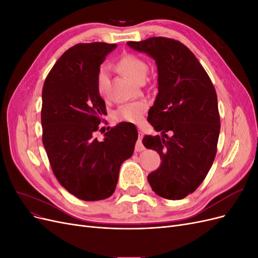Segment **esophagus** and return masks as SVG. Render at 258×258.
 Returning <instances> with one entry per match:
<instances>
[{"mask_svg": "<svg viewBox=\"0 0 258 258\" xmlns=\"http://www.w3.org/2000/svg\"><path fill=\"white\" fill-rule=\"evenodd\" d=\"M142 138H143V132L141 130H139V139L136 145V152H141L144 150V146L142 144Z\"/></svg>", "mask_w": 258, "mask_h": 258, "instance_id": "esophagus-1", "label": "esophagus"}]
</instances>
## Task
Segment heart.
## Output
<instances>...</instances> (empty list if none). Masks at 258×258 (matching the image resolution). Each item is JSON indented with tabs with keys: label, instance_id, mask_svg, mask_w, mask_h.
I'll return each mask as SVG.
<instances>
[{
	"label": "heart",
	"instance_id": "b5f03b06",
	"mask_svg": "<svg viewBox=\"0 0 258 258\" xmlns=\"http://www.w3.org/2000/svg\"><path fill=\"white\" fill-rule=\"evenodd\" d=\"M118 68L120 71L127 75L131 81L136 83L144 82L146 74L148 72L147 62L141 57L136 54L127 53L122 56L118 61ZM108 82H110V73L108 68L102 66L97 73L96 85L97 90L100 96L105 97L108 90ZM147 108V102L145 100H140L137 102L121 105L115 113V118L120 121H131L139 122L141 121L144 112Z\"/></svg>",
	"mask_w": 258,
	"mask_h": 258
}]
</instances>
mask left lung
Masks as SVG:
<instances>
[{"label":"left lung","mask_w":258,"mask_h":258,"mask_svg":"<svg viewBox=\"0 0 258 258\" xmlns=\"http://www.w3.org/2000/svg\"><path fill=\"white\" fill-rule=\"evenodd\" d=\"M127 45L153 58L158 72L147 120L161 137L145 136L143 144L159 154L161 165L148 174V183L162 198L183 199L204 182L215 158L221 120L214 86L181 42L151 37Z\"/></svg>","instance_id":"1"}]
</instances>
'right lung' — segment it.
<instances>
[{"label": "right lung", "mask_w": 258, "mask_h": 258, "mask_svg": "<svg viewBox=\"0 0 258 258\" xmlns=\"http://www.w3.org/2000/svg\"><path fill=\"white\" fill-rule=\"evenodd\" d=\"M116 44H77L58 59L42 92L43 144L53 174L76 198L97 201L112 196L121 163L135 151L138 131L120 122L104 134L99 129L105 102L96 76Z\"/></svg>", "instance_id": "add662e5"}]
</instances>
